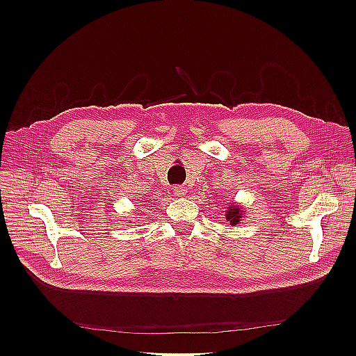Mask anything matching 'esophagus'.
<instances>
[{
	"mask_svg": "<svg viewBox=\"0 0 356 356\" xmlns=\"http://www.w3.org/2000/svg\"><path fill=\"white\" fill-rule=\"evenodd\" d=\"M174 193H175V196H178V197H182V196H186L187 190H186V187H182V186H177V187L174 188Z\"/></svg>",
	"mask_w": 356,
	"mask_h": 356,
	"instance_id": "1",
	"label": "esophagus"
}]
</instances>
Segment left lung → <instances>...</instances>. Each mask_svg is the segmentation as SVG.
<instances>
[{"label": "left lung", "instance_id": "8db88e82", "mask_svg": "<svg viewBox=\"0 0 356 356\" xmlns=\"http://www.w3.org/2000/svg\"><path fill=\"white\" fill-rule=\"evenodd\" d=\"M245 211L238 203H230L227 204V211H225V220L232 225V227H236L241 222L242 218H245Z\"/></svg>", "mask_w": 356, "mask_h": 356}]
</instances>
